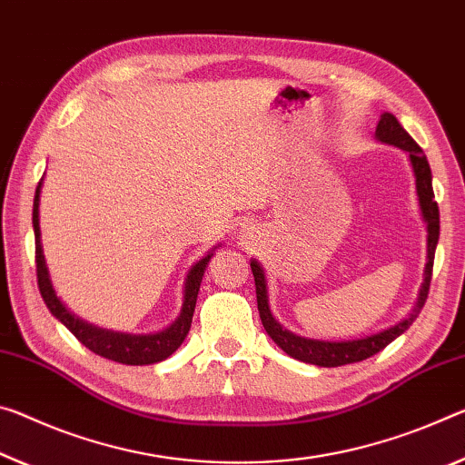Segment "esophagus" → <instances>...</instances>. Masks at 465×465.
<instances>
[{
  "instance_id": "34e87169",
  "label": "esophagus",
  "mask_w": 465,
  "mask_h": 465,
  "mask_svg": "<svg viewBox=\"0 0 465 465\" xmlns=\"http://www.w3.org/2000/svg\"><path fill=\"white\" fill-rule=\"evenodd\" d=\"M248 232H250V227H248V230L244 232V235H242V238H248Z\"/></svg>"
}]
</instances>
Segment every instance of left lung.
Instances as JSON below:
<instances>
[{
	"label": "left lung",
	"instance_id": "left-lung-1",
	"mask_svg": "<svg viewBox=\"0 0 465 465\" xmlns=\"http://www.w3.org/2000/svg\"><path fill=\"white\" fill-rule=\"evenodd\" d=\"M374 138H377L379 143L393 144V146H397V149L408 154L411 172H414L420 215H422V221L426 225V264H424L422 285H420L414 308H411V312L405 316L403 321L379 331V333H372V335H366L360 339L325 341V339H311V337H302V335L292 333V331H287L282 322L272 316L264 269L259 261L252 259L250 261V269H252L254 283H256V302H259V314H261L262 327H264V331H267L272 341H275L279 348L287 353V356L296 358V360H300V362L325 366V368L362 362V360L374 356V353H379L382 348H387L393 339L405 333V331L410 329L411 322L418 319V314H420V311H422L426 298H429L434 250H437V244H439V230H440L439 206H437V203H434L432 173H430L429 159H426L422 149L416 144V140L403 130L400 122H397V117L389 112L381 114L377 130H374Z\"/></svg>",
	"mask_w": 465,
	"mask_h": 465
}]
</instances>
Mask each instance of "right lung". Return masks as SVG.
I'll use <instances>...</instances> for the list:
<instances>
[{
	"instance_id": "right-lung-1",
	"label": "right lung",
	"mask_w": 465,
	"mask_h": 465,
	"mask_svg": "<svg viewBox=\"0 0 465 465\" xmlns=\"http://www.w3.org/2000/svg\"><path fill=\"white\" fill-rule=\"evenodd\" d=\"M41 188L43 178L36 186L35 203H33V230H35V254H36V279H39L41 296L45 300L49 312L55 316L62 325L70 331V333L78 339L80 343L86 345L88 350L103 356L107 360L120 364L130 366H146L154 362H163L172 353L180 348L186 339L190 325H193V316L196 308L198 290H201L203 275L206 271V264L213 259L215 248H211L201 261H196L190 267L186 279H183V296H182V311L172 325L157 331V333H124V331H112L93 325L80 319V316L68 311V306L57 298L55 287L51 283V275L45 262V254H43V242H41V225H39V203H41Z\"/></svg>"
}]
</instances>
